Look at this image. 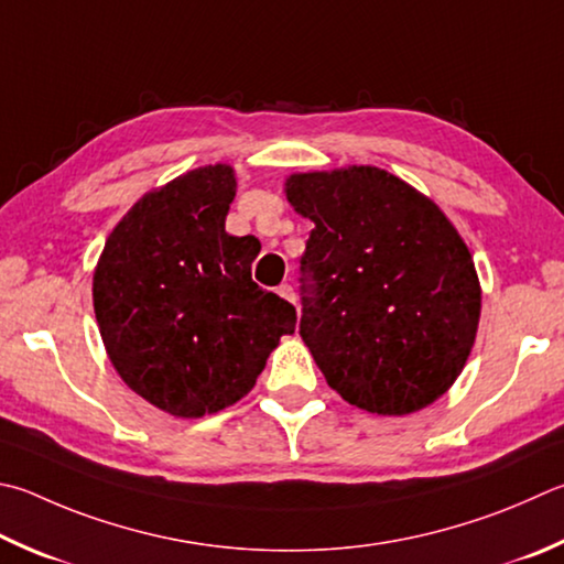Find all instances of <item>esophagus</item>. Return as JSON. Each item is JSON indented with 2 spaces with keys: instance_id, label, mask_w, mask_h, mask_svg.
<instances>
[{
  "instance_id": "obj_1",
  "label": "esophagus",
  "mask_w": 564,
  "mask_h": 564,
  "mask_svg": "<svg viewBox=\"0 0 564 564\" xmlns=\"http://www.w3.org/2000/svg\"><path fill=\"white\" fill-rule=\"evenodd\" d=\"M275 293H279L283 301L295 303V291H293V285H291V283H283V285H279V291H275Z\"/></svg>"
}]
</instances>
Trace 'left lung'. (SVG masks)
I'll use <instances>...</instances> for the list:
<instances>
[{
	"label": "left lung",
	"mask_w": 564,
	"mask_h": 564,
	"mask_svg": "<svg viewBox=\"0 0 564 564\" xmlns=\"http://www.w3.org/2000/svg\"><path fill=\"white\" fill-rule=\"evenodd\" d=\"M285 197L315 227L301 259V337L345 402L382 416L434 404L480 317L466 241L436 204L372 165L299 172Z\"/></svg>",
	"instance_id": "1"
}]
</instances>
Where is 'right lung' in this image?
<instances>
[{
    "label": "right lung",
    "mask_w": 564,
    "mask_h": 564,
    "mask_svg": "<svg viewBox=\"0 0 564 564\" xmlns=\"http://www.w3.org/2000/svg\"><path fill=\"white\" fill-rule=\"evenodd\" d=\"M231 165L189 170L132 204L94 271V311L112 367L172 416L221 412L251 392L295 330V308L251 281L259 239L224 229Z\"/></svg>",
    "instance_id": "add662e5"
}]
</instances>
